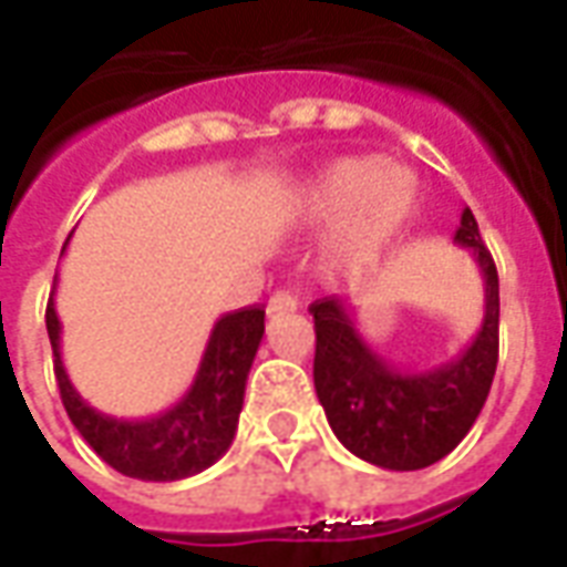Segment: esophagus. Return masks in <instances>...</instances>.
<instances>
[{
    "instance_id": "34e87169",
    "label": "esophagus",
    "mask_w": 567,
    "mask_h": 567,
    "mask_svg": "<svg viewBox=\"0 0 567 567\" xmlns=\"http://www.w3.org/2000/svg\"><path fill=\"white\" fill-rule=\"evenodd\" d=\"M297 307H300V303H297L295 295H288V291H276V295L270 297V303H267V312H270V316H279V312H295Z\"/></svg>"
}]
</instances>
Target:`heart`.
<instances>
[{
  "label": "heart",
  "instance_id": "1",
  "mask_svg": "<svg viewBox=\"0 0 567 567\" xmlns=\"http://www.w3.org/2000/svg\"><path fill=\"white\" fill-rule=\"evenodd\" d=\"M416 212V175L373 154H352L324 163L295 187L285 203V224L295 230L328 227V264L358 276L389 255Z\"/></svg>",
  "mask_w": 567,
  "mask_h": 567
}]
</instances>
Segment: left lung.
Wrapping results in <instances>:
<instances>
[{"instance_id":"obj_1","label":"left lung","mask_w":567,"mask_h":567,"mask_svg":"<svg viewBox=\"0 0 567 567\" xmlns=\"http://www.w3.org/2000/svg\"><path fill=\"white\" fill-rule=\"evenodd\" d=\"M455 243L474 255L486 282L483 324L462 355L431 370H401L358 333L340 297L316 300L312 380L331 431L346 450L385 471H419L450 455L486 404L498 368V270L462 212Z\"/></svg>"}]
</instances>
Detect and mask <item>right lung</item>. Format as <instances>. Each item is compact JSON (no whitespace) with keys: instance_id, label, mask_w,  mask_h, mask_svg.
I'll return each mask as SVG.
<instances>
[{"instance_id":"right-lung-1","label":"right lung","mask_w":567,"mask_h":567,"mask_svg":"<svg viewBox=\"0 0 567 567\" xmlns=\"http://www.w3.org/2000/svg\"><path fill=\"white\" fill-rule=\"evenodd\" d=\"M44 324L54 349L56 385L69 419L79 427L81 437L91 443V450L105 464H112L117 474L151 483H173L206 471L230 450L246 398L248 370L264 337V309H236L215 321L197 377L185 398L148 419L105 416L75 392L60 355L54 295L48 300Z\"/></svg>"}]
</instances>
